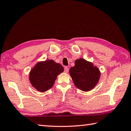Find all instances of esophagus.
Returning a JSON list of instances; mask_svg holds the SVG:
<instances>
[{"mask_svg": "<svg viewBox=\"0 0 131 131\" xmlns=\"http://www.w3.org/2000/svg\"><path fill=\"white\" fill-rule=\"evenodd\" d=\"M68 71H69V68L68 67H66L64 68V72L66 73H67V72H68Z\"/></svg>", "mask_w": 131, "mask_h": 131, "instance_id": "1", "label": "esophagus"}]
</instances>
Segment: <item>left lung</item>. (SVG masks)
Returning <instances> with one entry per match:
<instances>
[{"label": "left lung", "mask_w": 131, "mask_h": 131, "mask_svg": "<svg viewBox=\"0 0 131 131\" xmlns=\"http://www.w3.org/2000/svg\"><path fill=\"white\" fill-rule=\"evenodd\" d=\"M69 73L76 87L85 92L96 87L101 75L97 66L83 58L76 59L75 66L70 68Z\"/></svg>", "instance_id": "1"}]
</instances>
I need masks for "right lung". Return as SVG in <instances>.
Wrapping results in <instances>:
<instances>
[{
	"label": "right lung",
	"mask_w": 131,
	"mask_h": 131,
	"mask_svg": "<svg viewBox=\"0 0 131 131\" xmlns=\"http://www.w3.org/2000/svg\"><path fill=\"white\" fill-rule=\"evenodd\" d=\"M63 71V67L52 59L39 61L29 73V82L39 92H44L52 88L58 76Z\"/></svg>",
	"instance_id": "1"
}]
</instances>
